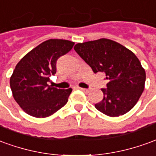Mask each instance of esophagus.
<instances>
[{"label":"esophagus","mask_w":156,"mask_h":156,"mask_svg":"<svg viewBox=\"0 0 156 156\" xmlns=\"http://www.w3.org/2000/svg\"><path fill=\"white\" fill-rule=\"evenodd\" d=\"M79 89H80V90H82V91H83V92H84V93H86V94H88L89 92V89H83V88H79Z\"/></svg>","instance_id":"34e87169"}]
</instances>
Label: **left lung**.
<instances>
[{
    "instance_id": "obj_1",
    "label": "left lung",
    "mask_w": 156,
    "mask_h": 156,
    "mask_svg": "<svg viewBox=\"0 0 156 156\" xmlns=\"http://www.w3.org/2000/svg\"><path fill=\"white\" fill-rule=\"evenodd\" d=\"M75 51L94 73H105L107 88L101 89L103 100L95 108L112 117L133 108L144 89L146 73L133 52L109 39H100L74 46Z\"/></svg>"
}]
</instances>
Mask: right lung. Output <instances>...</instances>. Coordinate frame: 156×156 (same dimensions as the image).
Masks as SVG:
<instances>
[{
	"mask_svg": "<svg viewBox=\"0 0 156 156\" xmlns=\"http://www.w3.org/2000/svg\"><path fill=\"white\" fill-rule=\"evenodd\" d=\"M74 42L51 39L34 48L16 65L10 78L12 96L23 112L37 118L51 116L67 104L73 89H60L47 83L56 73V61Z\"/></svg>",
	"mask_w": 156,
	"mask_h": 156,
	"instance_id": "right-lung-1",
	"label": "right lung"
}]
</instances>
